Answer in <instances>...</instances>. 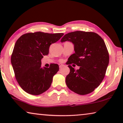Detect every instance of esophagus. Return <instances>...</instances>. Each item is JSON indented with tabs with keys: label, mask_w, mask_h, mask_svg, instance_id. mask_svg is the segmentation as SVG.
I'll list each match as a JSON object with an SVG mask.
<instances>
[{
	"label": "esophagus",
	"mask_w": 123,
	"mask_h": 123,
	"mask_svg": "<svg viewBox=\"0 0 123 123\" xmlns=\"http://www.w3.org/2000/svg\"><path fill=\"white\" fill-rule=\"evenodd\" d=\"M59 68H60V69H62V68H63L64 67V65H63V64H59Z\"/></svg>",
	"instance_id": "esophagus-1"
}]
</instances>
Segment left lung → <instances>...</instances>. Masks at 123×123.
I'll return each instance as SVG.
<instances>
[{
  "instance_id": "1",
  "label": "left lung",
  "mask_w": 123,
  "mask_h": 123,
  "mask_svg": "<svg viewBox=\"0 0 123 123\" xmlns=\"http://www.w3.org/2000/svg\"><path fill=\"white\" fill-rule=\"evenodd\" d=\"M65 41L72 42L75 50L67 64L70 71L66 77V84L81 95L93 92L103 80L109 64L108 51L103 39L93 32L77 31L64 35L60 42ZM72 63L80 69L76 71Z\"/></svg>"
}]
</instances>
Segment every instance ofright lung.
Returning <instances> with one entry per match:
<instances>
[{
	"label": "right lung",
	"mask_w": 123,
	"mask_h": 123,
	"mask_svg": "<svg viewBox=\"0 0 123 123\" xmlns=\"http://www.w3.org/2000/svg\"><path fill=\"white\" fill-rule=\"evenodd\" d=\"M63 35V33L36 32L24 34L17 40L11 62L16 80L26 92L39 95L50 87L59 65L50 64L49 68H42L41 59L48 54L50 44Z\"/></svg>",
	"instance_id": "1"
}]
</instances>
